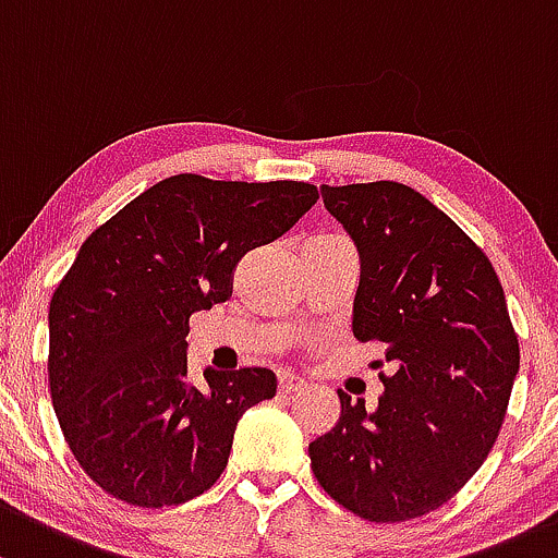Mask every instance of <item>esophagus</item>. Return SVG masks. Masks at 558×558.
Listing matches in <instances>:
<instances>
[{
	"instance_id": "esophagus-1",
	"label": "esophagus",
	"mask_w": 558,
	"mask_h": 558,
	"mask_svg": "<svg viewBox=\"0 0 558 558\" xmlns=\"http://www.w3.org/2000/svg\"><path fill=\"white\" fill-rule=\"evenodd\" d=\"M304 379L302 377H296V374H291V372H280L278 374V390L283 392V396H291V392H299V390H304Z\"/></svg>"
}]
</instances>
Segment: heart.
Here are the masks:
<instances>
[{
	"instance_id": "heart-1",
	"label": "heart",
	"mask_w": 558,
	"mask_h": 558,
	"mask_svg": "<svg viewBox=\"0 0 558 558\" xmlns=\"http://www.w3.org/2000/svg\"><path fill=\"white\" fill-rule=\"evenodd\" d=\"M320 240H324V238H320Z\"/></svg>"
}]
</instances>
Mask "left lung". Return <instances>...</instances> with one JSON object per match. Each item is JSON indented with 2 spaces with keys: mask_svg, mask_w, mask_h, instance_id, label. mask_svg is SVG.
<instances>
[{
  "mask_svg": "<svg viewBox=\"0 0 558 558\" xmlns=\"http://www.w3.org/2000/svg\"><path fill=\"white\" fill-rule=\"evenodd\" d=\"M353 238L357 342H383L377 409L339 392V422L310 444L318 484L377 524L451 500L497 441L519 374V337L484 251L444 210L398 181L320 186Z\"/></svg>",
  "mask_w": 558,
  "mask_h": 558,
  "instance_id": "1",
  "label": "left lung"
}]
</instances>
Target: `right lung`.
<instances>
[{
  "mask_svg": "<svg viewBox=\"0 0 558 558\" xmlns=\"http://www.w3.org/2000/svg\"><path fill=\"white\" fill-rule=\"evenodd\" d=\"M318 203L304 181H157L82 243L50 299V396L82 471L117 500L181 506L225 473L269 368L186 377L190 315L232 296L248 251Z\"/></svg>",
  "mask_w": 558,
  "mask_h": 558,
  "instance_id": "add662e5",
  "label": "right lung"
}]
</instances>
